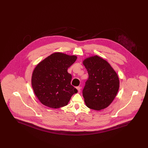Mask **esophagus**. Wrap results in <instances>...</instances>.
<instances>
[{
  "mask_svg": "<svg viewBox=\"0 0 148 148\" xmlns=\"http://www.w3.org/2000/svg\"><path fill=\"white\" fill-rule=\"evenodd\" d=\"M77 92H80V91H81V90H80L81 88H80V86H77Z\"/></svg>",
  "mask_w": 148,
  "mask_h": 148,
  "instance_id": "1",
  "label": "esophagus"
}]
</instances>
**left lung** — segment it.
<instances>
[{"mask_svg": "<svg viewBox=\"0 0 148 148\" xmlns=\"http://www.w3.org/2000/svg\"><path fill=\"white\" fill-rule=\"evenodd\" d=\"M83 63L89 75L83 90L85 104L94 110L104 109L118 93L119 77L109 63L98 56L85 59Z\"/></svg>", "mask_w": 148, "mask_h": 148, "instance_id": "left-lung-1", "label": "left lung"}]
</instances>
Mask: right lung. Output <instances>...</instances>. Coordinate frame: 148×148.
Returning <instances> with one entry per match:
<instances>
[{
  "label": "right lung",
  "instance_id": "1",
  "mask_svg": "<svg viewBox=\"0 0 148 148\" xmlns=\"http://www.w3.org/2000/svg\"><path fill=\"white\" fill-rule=\"evenodd\" d=\"M77 56L55 53L38 64L32 77L35 95L43 105L51 108L66 106L77 89L71 85V75L68 69Z\"/></svg>",
  "mask_w": 148,
  "mask_h": 148
}]
</instances>
